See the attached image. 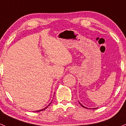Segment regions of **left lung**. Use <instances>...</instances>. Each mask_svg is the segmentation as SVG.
<instances>
[{
	"label": "left lung",
	"instance_id": "left-lung-1",
	"mask_svg": "<svg viewBox=\"0 0 126 126\" xmlns=\"http://www.w3.org/2000/svg\"><path fill=\"white\" fill-rule=\"evenodd\" d=\"M79 104H80V105H81V106H82V107H84V108H85V106H84L83 105H81V103H79Z\"/></svg>",
	"mask_w": 126,
	"mask_h": 126
}]
</instances>
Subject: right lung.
Here are the masks:
<instances>
[{
    "mask_svg": "<svg viewBox=\"0 0 126 126\" xmlns=\"http://www.w3.org/2000/svg\"><path fill=\"white\" fill-rule=\"evenodd\" d=\"M51 103H49V105H48L47 106V107L46 108H44V109H43V110H36V112H40V111H42V110H45V109H47V108H48V106H49V105H50L51 104Z\"/></svg>",
    "mask_w": 126,
    "mask_h": 126,
    "instance_id": "1",
    "label": "right lung"
}]
</instances>
